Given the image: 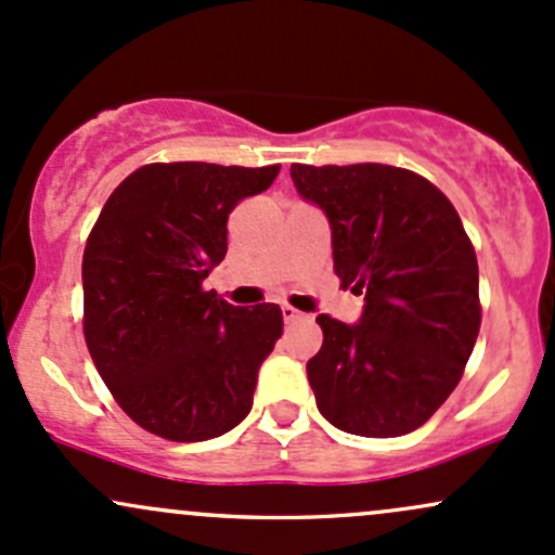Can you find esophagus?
<instances>
[{"mask_svg": "<svg viewBox=\"0 0 555 555\" xmlns=\"http://www.w3.org/2000/svg\"><path fill=\"white\" fill-rule=\"evenodd\" d=\"M280 309H283V320H285V323H299V320H304V314L299 312V309H296V307H291V304H283V307H280Z\"/></svg>", "mask_w": 555, "mask_h": 555, "instance_id": "obj_1", "label": "esophagus"}]
</instances>
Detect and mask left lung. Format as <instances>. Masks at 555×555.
<instances>
[{
	"instance_id": "1",
	"label": "left lung",
	"mask_w": 555,
	"mask_h": 555,
	"mask_svg": "<svg viewBox=\"0 0 555 555\" xmlns=\"http://www.w3.org/2000/svg\"><path fill=\"white\" fill-rule=\"evenodd\" d=\"M291 177L331 222L341 288L365 296L357 325L318 318L307 378L320 413L357 437L415 431L479 336V264L461 217L437 184L397 166L294 164Z\"/></svg>"
}]
</instances>
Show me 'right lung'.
<instances>
[{"label": "right lung", "instance_id": "add662e5", "mask_svg": "<svg viewBox=\"0 0 555 555\" xmlns=\"http://www.w3.org/2000/svg\"><path fill=\"white\" fill-rule=\"evenodd\" d=\"M278 171L145 164L113 190L89 232L87 349L118 408L160 439L222 437L251 410L283 312L278 304L232 307L204 280L228 254L232 208Z\"/></svg>", "mask_w": 555, "mask_h": 555}]
</instances>
